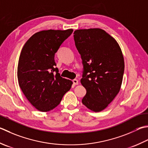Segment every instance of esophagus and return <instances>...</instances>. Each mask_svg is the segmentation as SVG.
Here are the masks:
<instances>
[{
    "instance_id": "esophagus-1",
    "label": "esophagus",
    "mask_w": 148,
    "mask_h": 148,
    "mask_svg": "<svg viewBox=\"0 0 148 148\" xmlns=\"http://www.w3.org/2000/svg\"><path fill=\"white\" fill-rule=\"evenodd\" d=\"M72 82H73V84L74 85H78V83H79V82H78V80L76 79H73Z\"/></svg>"
}]
</instances>
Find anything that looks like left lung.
Segmentation results:
<instances>
[{
  "mask_svg": "<svg viewBox=\"0 0 148 148\" xmlns=\"http://www.w3.org/2000/svg\"><path fill=\"white\" fill-rule=\"evenodd\" d=\"M74 40L83 65L81 83L86 93L82 103L101 112L120 90L124 71L122 51L116 40L99 28L76 30Z\"/></svg>",
  "mask_w": 148,
  "mask_h": 148,
  "instance_id": "8db88e82",
  "label": "left lung"
}]
</instances>
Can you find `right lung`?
I'll return each mask as SVG.
<instances>
[{"mask_svg":"<svg viewBox=\"0 0 148 148\" xmlns=\"http://www.w3.org/2000/svg\"><path fill=\"white\" fill-rule=\"evenodd\" d=\"M72 32L71 29L38 32L22 49L17 69L18 84L27 100L39 111L56 108L71 88L72 81L58 73L54 55Z\"/></svg>","mask_w":148,"mask_h":148,"instance_id":"1","label":"right lung"}]
</instances>
